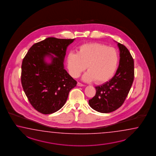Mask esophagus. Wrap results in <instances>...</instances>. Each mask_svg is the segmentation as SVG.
<instances>
[{
  "label": "esophagus",
  "mask_w": 156,
  "mask_h": 156,
  "mask_svg": "<svg viewBox=\"0 0 156 156\" xmlns=\"http://www.w3.org/2000/svg\"><path fill=\"white\" fill-rule=\"evenodd\" d=\"M77 86H80V87H82V86H84V84L81 83H80V82H78V83H77Z\"/></svg>",
  "instance_id": "1"
}]
</instances>
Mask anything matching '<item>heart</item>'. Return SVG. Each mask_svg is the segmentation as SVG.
<instances>
[{"label": "heart", "mask_w": 156, "mask_h": 156, "mask_svg": "<svg viewBox=\"0 0 156 156\" xmlns=\"http://www.w3.org/2000/svg\"><path fill=\"white\" fill-rule=\"evenodd\" d=\"M118 53L113 47L93 42L82 44L77 52H70L66 56V65L69 74L77 78L86 68L83 76L85 81L103 83L114 75L118 66Z\"/></svg>", "instance_id": "1"}]
</instances>
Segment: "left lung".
Masks as SVG:
<instances>
[{
    "label": "left lung",
    "mask_w": 156,
    "mask_h": 156,
    "mask_svg": "<svg viewBox=\"0 0 156 156\" xmlns=\"http://www.w3.org/2000/svg\"><path fill=\"white\" fill-rule=\"evenodd\" d=\"M118 47L120 59L117 72L109 81L95 87V96L88 101L90 106L100 113H110L121 106L133 83V58L124 45L118 43Z\"/></svg>",
    "instance_id": "1"
}]
</instances>
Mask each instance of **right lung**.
<instances>
[{
	"instance_id": "right-lung-1",
	"label": "right lung",
	"mask_w": 156,
	"mask_h": 156,
	"mask_svg": "<svg viewBox=\"0 0 156 156\" xmlns=\"http://www.w3.org/2000/svg\"><path fill=\"white\" fill-rule=\"evenodd\" d=\"M74 39L46 38L31 46L23 59V90L31 105L42 114H52L60 109L70 91L76 86V80L64 66L67 47ZM47 57L50 58V63L45 61Z\"/></svg>"
}]
</instances>
